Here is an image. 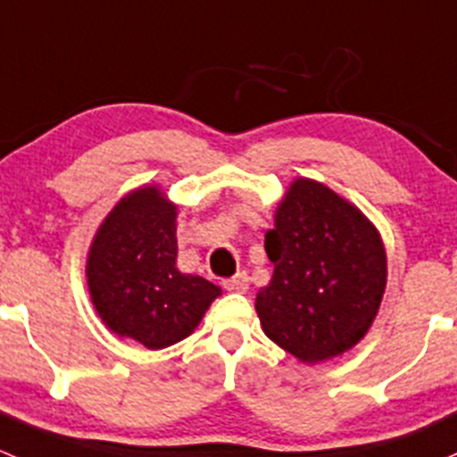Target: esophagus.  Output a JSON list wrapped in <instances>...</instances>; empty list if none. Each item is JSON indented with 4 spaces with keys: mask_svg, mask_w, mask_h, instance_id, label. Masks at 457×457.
<instances>
[{
    "mask_svg": "<svg viewBox=\"0 0 457 457\" xmlns=\"http://www.w3.org/2000/svg\"><path fill=\"white\" fill-rule=\"evenodd\" d=\"M224 288H227L228 293H246L248 275L246 272H237V275L230 277V279H224Z\"/></svg>",
    "mask_w": 457,
    "mask_h": 457,
    "instance_id": "1",
    "label": "esophagus"
}]
</instances>
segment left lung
<instances>
[{
  "label": "left lung",
  "mask_w": 457,
  "mask_h": 457,
  "mask_svg": "<svg viewBox=\"0 0 457 457\" xmlns=\"http://www.w3.org/2000/svg\"><path fill=\"white\" fill-rule=\"evenodd\" d=\"M272 279L257 293L270 341L303 363L343 354L378 312L387 260L356 206L314 180L290 185L266 233Z\"/></svg>",
  "instance_id": "1"
}]
</instances>
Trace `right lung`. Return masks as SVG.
<instances>
[{"label": "right lung", "mask_w": 457, "mask_h": 457, "mask_svg": "<svg viewBox=\"0 0 457 457\" xmlns=\"http://www.w3.org/2000/svg\"><path fill=\"white\" fill-rule=\"evenodd\" d=\"M176 206L138 189L114 206L87 257L94 305L112 332L162 350L195 330L218 286L176 268Z\"/></svg>", "instance_id": "add662e5"}]
</instances>
